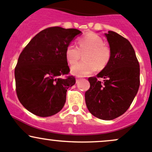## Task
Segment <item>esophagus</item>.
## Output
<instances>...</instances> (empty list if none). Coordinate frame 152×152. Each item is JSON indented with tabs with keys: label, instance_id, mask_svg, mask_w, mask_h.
Here are the masks:
<instances>
[{
	"label": "esophagus",
	"instance_id": "1",
	"mask_svg": "<svg viewBox=\"0 0 152 152\" xmlns=\"http://www.w3.org/2000/svg\"><path fill=\"white\" fill-rule=\"evenodd\" d=\"M79 81H80V79H79V78H76V83H79Z\"/></svg>",
	"mask_w": 152,
	"mask_h": 152
}]
</instances>
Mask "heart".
I'll return each instance as SVG.
<instances>
[{"label": "heart", "mask_w": 152, "mask_h": 152, "mask_svg": "<svg viewBox=\"0 0 152 152\" xmlns=\"http://www.w3.org/2000/svg\"><path fill=\"white\" fill-rule=\"evenodd\" d=\"M79 48L70 43L65 49V58L70 64H74L84 53L85 60L75 64L71 67L72 74L76 76H86L94 73L98 68L102 70L110 62L111 51L104 45V40L95 33H88L78 39Z\"/></svg>", "instance_id": "heart-1"}]
</instances>
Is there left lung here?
<instances>
[{
  "label": "left lung",
  "instance_id": "8db88e82",
  "mask_svg": "<svg viewBox=\"0 0 152 152\" xmlns=\"http://www.w3.org/2000/svg\"><path fill=\"white\" fill-rule=\"evenodd\" d=\"M105 35L111 58L96 77L88 79L90 87L85 92V102L93 115L110 121L123 115L132 103L140 86V65L128 39L112 31Z\"/></svg>",
  "mask_w": 152,
  "mask_h": 152
}]
</instances>
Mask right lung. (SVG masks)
I'll use <instances>...</instances> for the list:
<instances>
[{"label": "right lung", "instance_id": "1", "mask_svg": "<svg viewBox=\"0 0 152 152\" xmlns=\"http://www.w3.org/2000/svg\"><path fill=\"white\" fill-rule=\"evenodd\" d=\"M81 33L76 28H47L34 37L20 53L15 69L16 93L29 112L48 117L64 107L67 90L76 83L74 76H66L70 68L65 49Z\"/></svg>", "mask_w": 152, "mask_h": 152}]
</instances>
